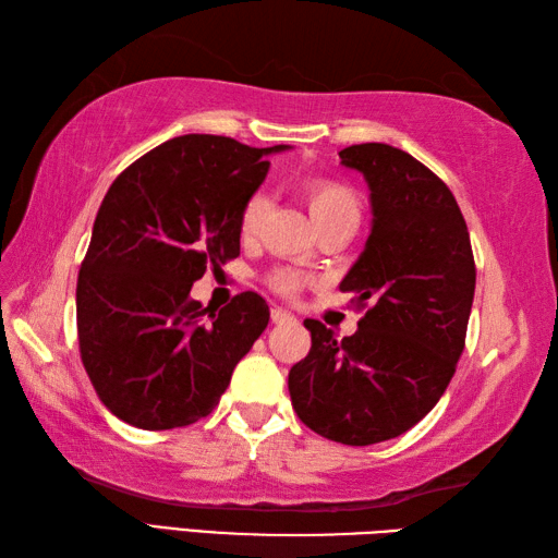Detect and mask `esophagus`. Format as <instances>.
Here are the masks:
<instances>
[{"label":"esophagus","mask_w":558,"mask_h":558,"mask_svg":"<svg viewBox=\"0 0 558 558\" xmlns=\"http://www.w3.org/2000/svg\"><path fill=\"white\" fill-rule=\"evenodd\" d=\"M270 318H272V324H290V322H294V316L290 312L282 310V306H272Z\"/></svg>","instance_id":"1"}]
</instances>
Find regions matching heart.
<instances>
[{"mask_svg": "<svg viewBox=\"0 0 558 558\" xmlns=\"http://www.w3.org/2000/svg\"><path fill=\"white\" fill-rule=\"evenodd\" d=\"M302 194L310 204L312 218L316 225H322L326 220H333L338 216H357V198L350 192L345 184H338L333 180H324V177H314V180H306L302 184ZM268 210V201L264 194H254L246 198V204L242 206L240 213V234L242 240H252V236L258 234L260 225H264ZM272 288L282 294H294L300 290V276H294L290 270H280L270 278Z\"/></svg>", "mask_w": 558, "mask_h": 558, "instance_id": "heart-1", "label": "heart"}]
</instances>
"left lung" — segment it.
<instances>
[{
  "instance_id": "obj_1",
  "label": "left lung",
  "mask_w": 558,
  "mask_h": 558,
  "mask_svg": "<svg viewBox=\"0 0 558 558\" xmlns=\"http://www.w3.org/2000/svg\"><path fill=\"white\" fill-rule=\"evenodd\" d=\"M338 156L372 192L369 240L340 282L369 310L342 340L306 318L312 350L288 388L310 429L369 446L412 429L444 396L465 348L477 270L456 196L429 168L386 144Z\"/></svg>"
}]
</instances>
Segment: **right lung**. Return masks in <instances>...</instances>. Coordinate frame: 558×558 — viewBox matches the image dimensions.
Segmentation results:
<instances>
[{
  "label": "right lung",
  "mask_w": 558,
  "mask_h": 558,
  "mask_svg": "<svg viewBox=\"0 0 558 558\" xmlns=\"http://www.w3.org/2000/svg\"><path fill=\"white\" fill-rule=\"evenodd\" d=\"M280 150L186 134L108 189L78 270L76 326L83 366L114 417L148 432L206 417L266 330L256 292L220 312L189 292L206 268L240 256L242 206Z\"/></svg>",
  "instance_id": "add662e5"
}]
</instances>
